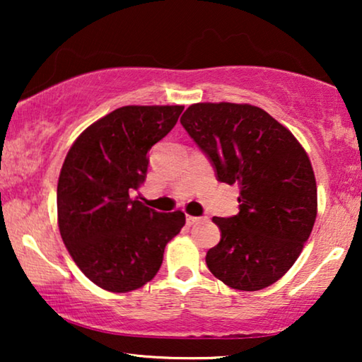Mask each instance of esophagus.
Returning a JSON list of instances; mask_svg holds the SVG:
<instances>
[{
    "label": "esophagus",
    "mask_w": 362,
    "mask_h": 362,
    "mask_svg": "<svg viewBox=\"0 0 362 362\" xmlns=\"http://www.w3.org/2000/svg\"><path fill=\"white\" fill-rule=\"evenodd\" d=\"M202 219H206V217H196V216H186V222H187V226H194V224H197V222H199V221H202Z\"/></svg>",
    "instance_id": "1"
}]
</instances>
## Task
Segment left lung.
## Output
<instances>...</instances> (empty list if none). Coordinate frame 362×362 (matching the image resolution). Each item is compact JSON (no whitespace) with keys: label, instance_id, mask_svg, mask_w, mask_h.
<instances>
[{"label":"left lung","instance_id":"1","mask_svg":"<svg viewBox=\"0 0 362 362\" xmlns=\"http://www.w3.org/2000/svg\"><path fill=\"white\" fill-rule=\"evenodd\" d=\"M181 125L217 180L240 189L239 214L212 217L221 240L206 255L211 274L235 290L267 288L295 264L315 226L318 194L305 148L249 103H192Z\"/></svg>","mask_w":362,"mask_h":362}]
</instances>
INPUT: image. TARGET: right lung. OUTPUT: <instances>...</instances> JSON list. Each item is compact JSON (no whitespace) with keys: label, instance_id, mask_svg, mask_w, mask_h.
<instances>
[{"label":"right lung","instance_id":"right-lung-1","mask_svg":"<svg viewBox=\"0 0 362 362\" xmlns=\"http://www.w3.org/2000/svg\"><path fill=\"white\" fill-rule=\"evenodd\" d=\"M182 105H127L87 127L69 150L57 182V224L69 254L97 286L141 288L160 270L185 212H156L133 199L148 151L176 125Z\"/></svg>","mask_w":362,"mask_h":362}]
</instances>
